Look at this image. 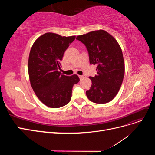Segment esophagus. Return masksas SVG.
I'll use <instances>...</instances> for the list:
<instances>
[{
  "mask_svg": "<svg viewBox=\"0 0 155 155\" xmlns=\"http://www.w3.org/2000/svg\"><path fill=\"white\" fill-rule=\"evenodd\" d=\"M84 76H79V78H80V79H81V78H83Z\"/></svg>",
  "mask_w": 155,
  "mask_h": 155,
  "instance_id": "1",
  "label": "esophagus"
}]
</instances>
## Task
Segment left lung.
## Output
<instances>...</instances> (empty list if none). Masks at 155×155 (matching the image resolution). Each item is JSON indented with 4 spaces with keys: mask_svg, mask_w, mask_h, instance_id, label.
<instances>
[{
    "mask_svg": "<svg viewBox=\"0 0 155 155\" xmlns=\"http://www.w3.org/2000/svg\"><path fill=\"white\" fill-rule=\"evenodd\" d=\"M76 39L87 47L91 64L97 66V75L89 78L92 85L87 96L96 104H107L114 99L123 82L125 63L120 46L103 30L78 35Z\"/></svg>",
    "mask_w": 155,
    "mask_h": 155,
    "instance_id": "left-lung-1",
    "label": "left lung"
}]
</instances>
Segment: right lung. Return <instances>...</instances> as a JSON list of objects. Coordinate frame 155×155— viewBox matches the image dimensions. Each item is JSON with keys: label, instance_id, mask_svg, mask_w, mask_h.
<instances>
[{"label": "right lung", "instance_id": "1", "mask_svg": "<svg viewBox=\"0 0 155 155\" xmlns=\"http://www.w3.org/2000/svg\"><path fill=\"white\" fill-rule=\"evenodd\" d=\"M75 38L46 33L31 48L28 59L31 86L39 100L48 107L55 109L68 104L73 86L79 81L76 74L67 76L59 72L64 51Z\"/></svg>", "mask_w": 155, "mask_h": 155}]
</instances>
